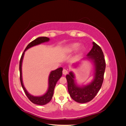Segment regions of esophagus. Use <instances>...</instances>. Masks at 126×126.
Returning <instances> with one entry per match:
<instances>
[{
	"instance_id": "34e87169",
	"label": "esophagus",
	"mask_w": 126,
	"mask_h": 126,
	"mask_svg": "<svg viewBox=\"0 0 126 126\" xmlns=\"http://www.w3.org/2000/svg\"><path fill=\"white\" fill-rule=\"evenodd\" d=\"M63 74L64 75H66V74H68V71H67L66 69H63Z\"/></svg>"
}]
</instances>
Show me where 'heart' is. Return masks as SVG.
Segmentation results:
<instances>
[{
    "mask_svg": "<svg viewBox=\"0 0 126 126\" xmlns=\"http://www.w3.org/2000/svg\"><path fill=\"white\" fill-rule=\"evenodd\" d=\"M79 45H80L79 43L71 44L69 45H68V46H67L65 48V51L67 53H71L72 52H74V51H76L78 48ZM83 49V48L82 47V48H81L80 50H82Z\"/></svg>",
    "mask_w": 126,
    "mask_h": 126,
    "instance_id": "obj_1",
    "label": "heart"
}]
</instances>
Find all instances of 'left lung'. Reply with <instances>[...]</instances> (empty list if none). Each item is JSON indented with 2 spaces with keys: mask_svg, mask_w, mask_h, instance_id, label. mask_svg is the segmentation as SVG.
Listing matches in <instances>:
<instances>
[{
  "mask_svg": "<svg viewBox=\"0 0 126 126\" xmlns=\"http://www.w3.org/2000/svg\"><path fill=\"white\" fill-rule=\"evenodd\" d=\"M93 47L85 59L91 60L94 65V78L87 86H78L75 81V75L70 71L66 75L68 90L72 99L79 103H86L91 101L100 89L106 68L104 53L100 46L93 42Z\"/></svg>",
  "mask_w": 126,
  "mask_h": 126,
  "instance_id": "8db88e82",
  "label": "left lung"
}]
</instances>
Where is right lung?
Returning <instances> with one entry per match:
<instances>
[{"mask_svg": "<svg viewBox=\"0 0 126 126\" xmlns=\"http://www.w3.org/2000/svg\"><path fill=\"white\" fill-rule=\"evenodd\" d=\"M49 40V38L46 37H40L37 38L36 39L32 41L26 47V49L22 54L21 58L19 62V71H20V80L21 86L23 88L25 93L26 95L28 98L31 101L32 103L36 105H44L48 104L49 102H50L51 100L52 97L54 94V91L55 86L56 85L57 82L58 81V80L60 78V77L62 76L63 74V68L60 67L58 68L55 70L52 71L50 75L49 76V79H48V84L49 87L48 90L46 93L44 95L41 96H33L32 95L28 93L27 91L26 90V88H25L23 82H22V70H21V66H22V59L24 58V56L25 52L28 49L31 48L35 46L39 45L41 43H45V42H48Z\"/></svg>", "mask_w": 126, "mask_h": 126, "instance_id": "right-lung-1", "label": "right lung"}]
</instances>
